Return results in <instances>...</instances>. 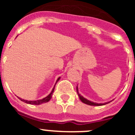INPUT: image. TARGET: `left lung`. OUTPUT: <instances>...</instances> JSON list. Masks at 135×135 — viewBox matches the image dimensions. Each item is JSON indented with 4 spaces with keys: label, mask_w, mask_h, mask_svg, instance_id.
<instances>
[{
    "label": "left lung",
    "mask_w": 135,
    "mask_h": 135,
    "mask_svg": "<svg viewBox=\"0 0 135 135\" xmlns=\"http://www.w3.org/2000/svg\"><path fill=\"white\" fill-rule=\"evenodd\" d=\"M77 89V93H78V95L79 96V98L81 100V101H82L83 103H85V104L87 105H93V106H100V105H105L107 103H109V102H108V103H94V102H92V101H89V100H87L86 99L84 98L83 97L81 96L79 93H78V87L76 88Z\"/></svg>",
    "instance_id": "left-lung-1"
}]
</instances>
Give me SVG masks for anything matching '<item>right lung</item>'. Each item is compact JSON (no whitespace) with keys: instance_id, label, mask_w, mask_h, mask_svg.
Returning <instances> with one entry per match:
<instances>
[{"instance_id":"obj_1","label":"right lung","mask_w":135,"mask_h":135,"mask_svg":"<svg viewBox=\"0 0 135 135\" xmlns=\"http://www.w3.org/2000/svg\"><path fill=\"white\" fill-rule=\"evenodd\" d=\"M60 79V77L59 78H58V79L57 80V82H56V83H57L58 81H59V80ZM55 83V84H56ZM55 86H54V88L53 89V90H52V91H51V93L49 94V95H48L47 97H45V98H43L42 99H40V100H36V101H26V100H24V99H22L21 98H19L20 99L21 101H23V102H25V103H28V104H31V105H40L42 104V103H46V102H48V101H50V99H51V97H52V95H53V92H54V89H55Z\"/></svg>"}]
</instances>
